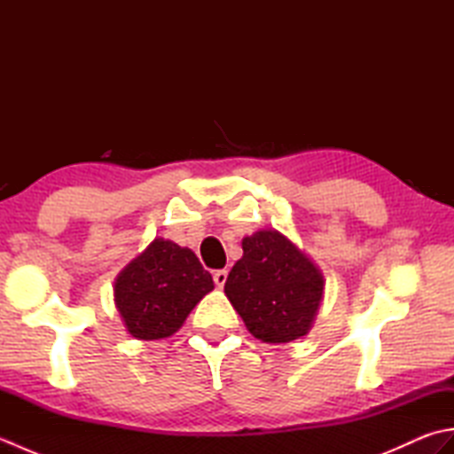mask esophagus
I'll list each match as a JSON object with an SVG mask.
<instances>
[{"instance_id":"esophagus-1","label":"esophagus","mask_w":454,"mask_h":454,"mask_svg":"<svg viewBox=\"0 0 454 454\" xmlns=\"http://www.w3.org/2000/svg\"><path fill=\"white\" fill-rule=\"evenodd\" d=\"M212 277H215V283H216V286H218V288H222V286L226 285L228 271H226V269H218V271H215V275H212Z\"/></svg>"}]
</instances>
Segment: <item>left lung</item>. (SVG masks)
<instances>
[{
	"label": "left lung",
	"mask_w": 454,
	"mask_h": 454,
	"mask_svg": "<svg viewBox=\"0 0 454 454\" xmlns=\"http://www.w3.org/2000/svg\"><path fill=\"white\" fill-rule=\"evenodd\" d=\"M242 249L224 293L247 332L275 345L301 340L310 332L324 296L320 267L273 228L246 236Z\"/></svg>",
	"instance_id": "1"
}]
</instances>
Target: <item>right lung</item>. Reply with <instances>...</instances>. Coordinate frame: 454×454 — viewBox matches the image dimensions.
I'll return each mask as SVG.
<instances>
[{
  "label": "right lung",
  "instance_id": "right-lung-1",
  "mask_svg": "<svg viewBox=\"0 0 454 454\" xmlns=\"http://www.w3.org/2000/svg\"><path fill=\"white\" fill-rule=\"evenodd\" d=\"M212 288L192 249L156 238L114 278V306L132 337L153 341L176 333Z\"/></svg>",
  "mask_w": 454,
  "mask_h": 454
}]
</instances>
